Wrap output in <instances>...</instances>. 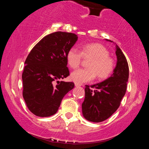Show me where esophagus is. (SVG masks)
<instances>
[{"instance_id": "1", "label": "esophagus", "mask_w": 149, "mask_h": 149, "mask_svg": "<svg viewBox=\"0 0 149 149\" xmlns=\"http://www.w3.org/2000/svg\"><path fill=\"white\" fill-rule=\"evenodd\" d=\"M75 86H76V87H80V86H81V85L78 84V83H75Z\"/></svg>"}]
</instances>
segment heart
<instances>
[{
	"instance_id": "1",
	"label": "heart",
	"mask_w": 149,
	"mask_h": 149,
	"mask_svg": "<svg viewBox=\"0 0 149 149\" xmlns=\"http://www.w3.org/2000/svg\"><path fill=\"white\" fill-rule=\"evenodd\" d=\"M83 57L90 59L87 69H79L73 71L71 79L78 84L91 81L96 74L100 79L107 78L111 74L114 69V61L109 57V50L99 43H90L84 45L80 52L72 47L68 51L66 61L72 69H76L81 63Z\"/></svg>"
}]
</instances>
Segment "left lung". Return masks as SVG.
<instances>
[{"label": "left lung", "instance_id": "1", "mask_svg": "<svg viewBox=\"0 0 149 149\" xmlns=\"http://www.w3.org/2000/svg\"><path fill=\"white\" fill-rule=\"evenodd\" d=\"M116 47L117 63L113 74L101 83L85 85L82 112L85 118L91 122L100 123L109 118L118 109L125 95L129 66L122 50L117 45Z\"/></svg>", "mask_w": 149, "mask_h": 149}]
</instances>
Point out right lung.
Returning <instances> with one entry per match:
<instances>
[{
  "mask_svg": "<svg viewBox=\"0 0 149 149\" xmlns=\"http://www.w3.org/2000/svg\"><path fill=\"white\" fill-rule=\"evenodd\" d=\"M77 40L74 33L54 32L42 38L27 56L22 73L23 97L34 115L55 114L62 99L74 88L73 82L59 80L69 76L66 54Z\"/></svg>",
  "mask_w": 149,
  "mask_h": 149,
  "instance_id": "add662e5",
  "label": "right lung"
}]
</instances>
